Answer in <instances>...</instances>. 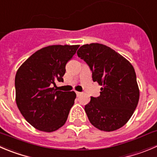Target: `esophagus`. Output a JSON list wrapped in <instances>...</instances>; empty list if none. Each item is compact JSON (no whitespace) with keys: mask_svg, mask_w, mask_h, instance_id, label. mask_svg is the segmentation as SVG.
<instances>
[{"mask_svg":"<svg viewBox=\"0 0 157 157\" xmlns=\"http://www.w3.org/2000/svg\"><path fill=\"white\" fill-rule=\"evenodd\" d=\"M75 93H76V95H77V96H79V95H81L82 94V92H75Z\"/></svg>","mask_w":157,"mask_h":157,"instance_id":"34e87169","label":"esophagus"}]
</instances>
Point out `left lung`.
I'll use <instances>...</instances> for the list:
<instances>
[{"instance_id":"obj_1","label":"left lung","mask_w":157,"mask_h":157,"mask_svg":"<svg viewBox=\"0 0 157 157\" xmlns=\"http://www.w3.org/2000/svg\"><path fill=\"white\" fill-rule=\"evenodd\" d=\"M78 56L92 72V80L102 86L100 95L91 97L85 111L90 122L100 130L119 129L133 114L140 91L133 66L111 48L92 43L81 46Z\"/></svg>"}]
</instances>
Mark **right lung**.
<instances>
[{"instance_id":"right-lung-1","label":"right lung","mask_w":157,"mask_h":157,"mask_svg":"<svg viewBox=\"0 0 157 157\" xmlns=\"http://www.w3.org/2000/svg\"><path fill=\"white\" fill-rule=\"evenodd\" d=\"M79 45H52L33 54L15 75L16 102L30 124L44 132H53L65 123L74 105L75 92L57 90L63 82L65 65Z\"/></svg>"}]
</instances>
